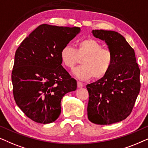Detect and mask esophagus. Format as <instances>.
<instances>
[{
	"mask_svg": "<svg viewBox=\"0 0 148 148\" xmlns=\"http://www.w3.org/2000/svg\"><path fill=\"white\" fill-rule=\"evenodd\" d=\"M77 86H78V88H82V86H83V84H82V82H77Z\"/></svg>",
	"mask_w": 148,
	"mask_h": 148,
	"instance_id": "1",
	"label": "esophagus"
}]
</instances>
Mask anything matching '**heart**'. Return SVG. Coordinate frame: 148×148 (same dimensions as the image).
<instances>
[{
  "instance_id": "1",
  "label": "heart",
  "mask_w": 148,
  "mask_h": 148,
  "mask_svg": "<svg viewBox=\"0 0 148 148\" xmlns=\"http://www.w3.org/2000/svg\"><path fill=\"white\" fill-rule=\"evenodd\" d=\"M60 56L63 65L68 68H72L82 59V66L73 70V74L82 80L92 77L101 79L109 72L113 64L111 50L103 48L99 41L90 38L80 41L76 49L66 45L61 50Z\"/></svg>"
}]
</instances>
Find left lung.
Returning a JSON list of instances; mask_svg holds the SVG:
<instances>
[{
  "label": "left lung",
  "mask_w": 148,
  "mask_h": 148,
  "mask_svg": "<svg viewBox=\"0 0 148 148\" xmlns=\"http://www.w3.org/2000/svg\"><path fill=\"white\" fill-rule=\"evenodd\" d=\"M92 34L105 41L113 54V64L104 77L86 86L88 119L97 125H112L131 114L140 90V70L135 51L121 34L103 29H95Z\"/></svg>",
  "instance_id": "8db88e82"
}]
</instances>
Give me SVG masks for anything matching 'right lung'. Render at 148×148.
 Here are the masks:
<instances>
[{
	"mask_svg": "<svg viewBox=\"0 0 148 148\" xmlns=\"http://www.w3.org/2000/svg\"><path fill=\"white\" fill-rule=\"evenodd\" d=\"M81 31L80 27L42 24L15 52L11 80L18 107L29 119L51 123L61 114V101L77 82L63 68L60 51Z\"/></svg>",
	"mask_w": 148,
	"mask_h": 148,
	"instance_id": "obj_1",
	"label": "right lung"
}]
</instances>
